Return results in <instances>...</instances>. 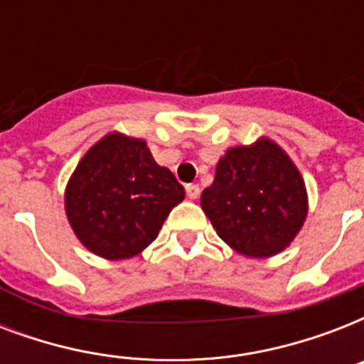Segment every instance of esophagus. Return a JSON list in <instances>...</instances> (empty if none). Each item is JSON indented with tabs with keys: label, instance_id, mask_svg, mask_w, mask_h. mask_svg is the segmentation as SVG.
I'll return each instance as SVG.
<instances>
[{
	"label": "esophagus",
	"instance_id": "esophagus-1",
	"mask_svg": "<svg viewBox=\"0 0 364 364\" xmlns=\"http://www.w3.org/2000/svg\"><path fill=\"white\" fill-rule=\"evenodd\" d=\"M185 191H187V196L191 200L198 198L200 196V187L198 185H194V183H188V185H185Z\"/></svg>",
	"mask_w": 364,
	"mask_h": 364
}]
</instances>
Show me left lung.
<instances>
[{
    "instance_id": "obj_1",
    "label": "left lung",
    "mask_w": 364,
    "mask_h": 364,
    "mask_svg": "<svg viewBox=\"0 0 364 364\" xmlns=\"http://www.w3.org/2000/svg\"><path fill=\"white\" fill-rule=\"evenodd\" d=\"M202 210L219 238L247 257L287 247L308 213L304 181L270 139L232 147L219 160L215 181L202 193Z\"/></svg>"
}]
</instances>
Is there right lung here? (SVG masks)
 Here are the masks:
<instances>
[{"instance_id": "1", "label": "right lung", "mask_w": 364, "mask_h": 364, "mask_svg": "<svg viewBox=\"0 0 364 364\" xmlns=\"http://www.w3.org/2000/svg\"><path fill=\"white\" fill-rule=\"evenodd\" d=\"M183 196L181 183L154 162L147 143L109 134L82 156L71 176L65 213L92 253L128 259L159 236Z\"/></svg>"}]
</instances>
